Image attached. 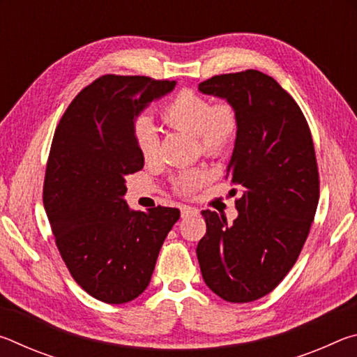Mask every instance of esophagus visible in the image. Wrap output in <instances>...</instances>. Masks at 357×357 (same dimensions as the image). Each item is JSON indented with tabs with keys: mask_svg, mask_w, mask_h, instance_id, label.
I'll return each mask as SVG.
<instances>
[{
	"mask_svg": "<svg viewBox=\"0 0 357 357\" xmlns=\"http://www.w3.org/2000/svg\"><path fill=\"white\" fill-rule=\"evenodd\" d=\"M197 213H198V211L195 208H190V206L181 208V217H183V219H185V217H189V215L197 214Z\"/></svg>",
	"mask_w": 357,
	"mask_h": 357,
	"instance_id": "34e87169",
	"label": "esophagus"
}]
</instances>
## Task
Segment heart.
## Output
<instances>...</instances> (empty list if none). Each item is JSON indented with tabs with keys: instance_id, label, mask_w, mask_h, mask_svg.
Returning a JSON list of instances; mask_svg holds the SVG:
<instances>
[{
	"instance_id": "b5f03b06",
	"label": "heart",
	"mask_w": 357,
	"mask_h": 357,
	"mask_svg": "<svg viewBox=\"0 0 357 357\" xmlns=\"http://www.w3.org/2000/svg\"><path fill=\"white\" fill-rule=\"evenodd\" d=\"M160 118L173 129L195 135L200 149L208 157H220L236 143L241 130V116L234 104L220 100L213 104L206 96L184 88L160 107ZM134 138L138 153L144 162L157 157L159 135L154 124L142 119L135 126ZM206 181L203 170H187L174 179V190L183 195L195 193Z\"/></svg>"
}]
</instances>
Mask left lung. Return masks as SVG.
Here are the masks:
<instances>
[{"label":"left lung","instance_id":"left-lung-1","mask_svg":"<svg viewBox=\"0 0 357 357\" xmlns=\"http://www.w3.org/2000/svg\"><path fill=\"white\" fill-rule=\"evenodd\" d=\"M198 89L231 102L241 116L227 168V179L243 190L239 214L228 223L215 211H202L206 234L197 257L206 285L243 304L273 291L305 244L319 198L315 146L299 105L263 72L215 75Z\"/></svg>","mask_w":357,"mask_h":357}]
</instances>
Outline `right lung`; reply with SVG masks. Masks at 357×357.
<instances>
[{
  "instance_id": "obj_1",
  "label": "right lung",
  "mask_w": 357,
  "mask_h": 357,
  "mask_svg": "<svg viewBox=\"0 0 357 357\" xmlns=\"http://www.w3.org/2000/svg\"><path fill=\"white\" fill-rule=\"evenodd\" d=\"M176 82L104 75L70 102L53 135L44 208L63 261L89 296L126 304L149 285L179 209L148 213L124 202L126 176L142 170L135 118Z\"/></svg>"
}]
</instances>
